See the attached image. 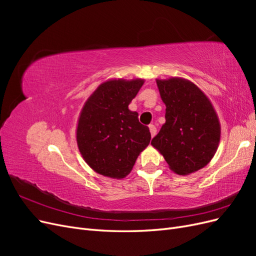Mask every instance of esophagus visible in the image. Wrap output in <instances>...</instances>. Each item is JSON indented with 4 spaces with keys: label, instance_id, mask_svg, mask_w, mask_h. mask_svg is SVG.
<instances>
[{
    "label": "esophagus",
    "instance_id": "obj_1",
    "mask_svg": "<svg viewBox=\"0 0 256 256\" xmlns=\"http://www.w3.org/2000/svg\"><path fill=\"white\" fill-rule=\"evenodd\" d=\"M150 134H152V138L156 136L157 134V128L154 127V125H150Z\"/></svg>",
    "mask_w": 256,
    "mask_h": 256
}]
</instances>
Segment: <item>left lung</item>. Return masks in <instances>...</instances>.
Returning a JSON list of instances; mask_svg holds the SVG:
<instances>
[{"mask_svg": "<svg viewBox=\"0 0 256 256\" xmlns=\"http://www.w3.org/2000/svg\"><path fill=\"white\" fill-rule=\"evenodd\" d=\"M166 106V124L152 140L171 170L187 175L212 160L220 141V124L212 104L196 85L172 78L157 80Z\"/></svg>", "mask_w": 256, "mask_h": 256, "instance_id": "obj_1", "label": "left lung"}]
</instances>
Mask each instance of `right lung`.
<instances>
[{
    "label": "right lung",
    "mask_w": 256,
    "mask_h": 256,
    "mask_svg": "<svg viewBox=\"0 0 256 256\" xmlns=\"http://www.w3.org/2000/svg\"><path fill=\"white\" fill-rule=\"evenodd\" d=\"M143 80L102 83L85 102L76 128V142L86 164L104 176L122 178L150 144V128L128 106Z\"/></svg>",
    "instance_id": "obj_1"
}]
</instances>
